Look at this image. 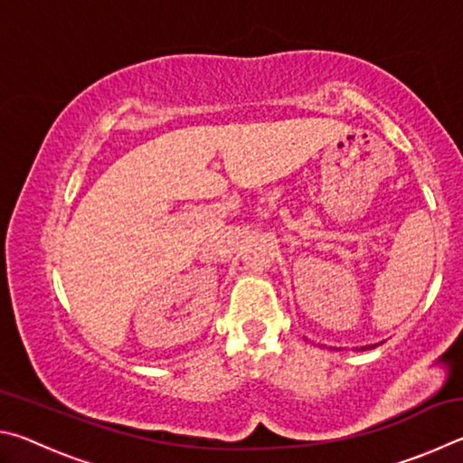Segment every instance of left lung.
Instances as JSON below:
<instances>
[{
  "label": "left lung",
  "instance_id": "8db88e82",
  "mask_svg": "<svg viewBox=\"0 0 463 463\" xmlns=\"http://www.w3.org/2000/svg\"><path fill=\"white\" fill-rule=\"evenodd\" d=\"M370 347H376V344H374V345H362V347H355V350H360V352H364V350H370Z\"/></svg>",
  "mask_w": 463,
  "mask_h": 463
}]
</instances>
